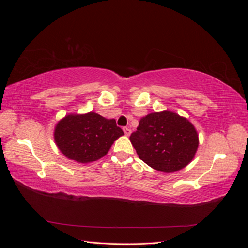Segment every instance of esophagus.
<instances>
[{
  "instance_id": "34e87169",
  "label": "esophagus",
  "mask_w": 248,
  "mask_h": 248,
  "mask_svg": "<svg viewBox=\"0 0 248 248\" xmlns=\"http://www.w3.org/2000/svg\"><path fill=\"white\" fill-rule=\"evenodd\" d=\"M123 131H124V133H125V136H126V137H128V136H130V133H131V130H130L129 128H127V127H124V128H123Z\"/></svg>"
}]
</instances>
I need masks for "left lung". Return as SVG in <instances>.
<instances>
[{
  "mask_svg": "<svg viewBox=\"0 0 248 248\" xmlns=\"http://www.w3.org/2000/svg\"><path fill=\"white\" fill-rule=\"evenodd\" d=\"M129 139L140 158L162 172L185 168L199 146L194 126L186 118L169 110L142 117Z\"/></svg>",
  "mask_w": 248,
  "mask_h": 248,
  "instance_id": "obj_1",
  "label": "left lung"
}]
</instances>
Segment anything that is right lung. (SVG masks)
<instances>
[{"label": "right lung", "mask_w": 248, "mask_h": 248, "mask_svg": "<svg viewBox=\"0 0 248 248\" xmlns=\"http://www.w3.org/2000/svg\"><path fill=\"white\" fill-rule=\"evenodd\" d=\"M115 119L96 112L67 115L56 125V145L67 158L88 163L106 156L114 141L123 136Z\"/></svg>", "instance_id": "right-lung-1"}]
</instances>
